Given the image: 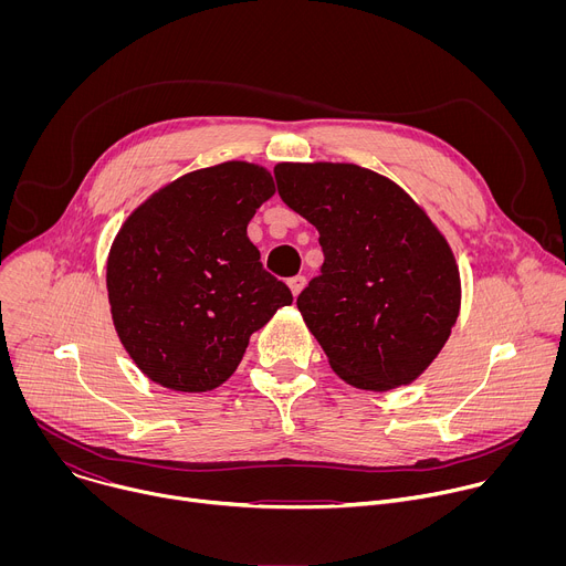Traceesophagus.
Wrapping results in <instances>:
<instances>
[{
  "instance_id": "obj_1",
  "label": "esophagus",
  "mask_w": 566,
  "mask_h": 566,
  "mask_svg": "<svg viewBox=\"0 0 566 566\" xmlns=\"http://www.w3.org/2000/svg\"><path fill=\"white\" fill-rule=\"evenodd\" d=\"M304 284H306V277H304V275H295V277L289 280V286H291V291H293L295 297L300 295V291L304 289Z\"/></svg>"
}]
</instances>
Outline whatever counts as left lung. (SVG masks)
<instances>
[{"label":"left lung","mask_w":566,"mask_h":566,"mask_svg":"<svg viewBox=\"0 0 566 566\" xmlns=\"http://www.w3.org/2000/svg\"><path fill=\"white\" fill-rule=\"evenodd\" d=\"M275 184L319 232L325 262L297 308L332 369L371 391L412 382L459 315L443 234L394 181L352 164H280Z\"/></svg>","instance_id":"left-lung-1"}]
</instances>
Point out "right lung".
I'll use <instances>...</instances> for the list:
<instances>
[{"mask_svg":"<svg viewBox=\"0 0 566 566\" xmlns=\"http://www.w3.org/2000/svg\"><path fill=\"white\" fill-rule=\"evenodd\" d=\"M273 192L264 168L228 160L158 190L123 223L107 260L112 317L154 382L177 391L219 387L251 334L293 302L247 234Z\"/></svg>","mask_w":566,"mask_h":566,"instance_id":"add662e5","label":"right lung"}]
</instances>
